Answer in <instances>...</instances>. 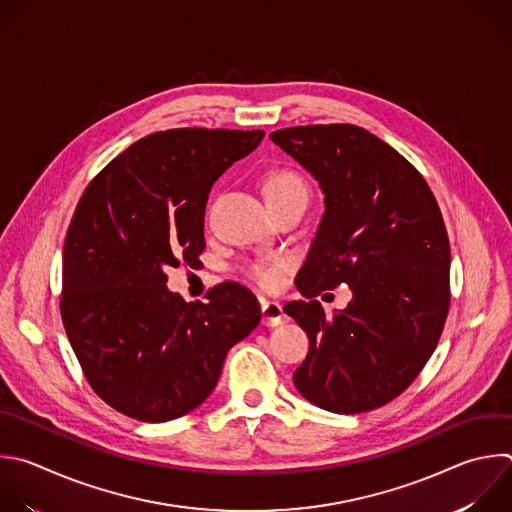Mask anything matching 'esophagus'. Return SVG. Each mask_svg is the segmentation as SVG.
<instances>
[{"label":"esophagus","instance_id":"1","mask_svg":"<svg viewBox=\"0 0 512 512\" xmlns=\"http://www.w3.org/2000/svg\"><path fill=\"white\" fill-rule=\"evenodd\" d=\"M261 315H263V325H267V327H277L285 321L283 307L277 301L261 299Z\"/></svg>","mask_w":512,"mask_h":512}]
</instances>
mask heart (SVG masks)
<instances>
[{
	"instance_id": "heart-1",
	"label": "heart",
	"mask_w": 512,
	"mask_h": 512,
	"mask_svg": "<svg viewBox=\"0 0 512 512\" xmlns=\"http://www.w3.org/2000/svg\"><path fill=\"white\" fill-rule=\"evenodd\" d=\"M297 191H307V187L295 173H289V170H277V173H273L265 183L267 201H273V199L285 197L289 193H297ZM283 269H285L283 259H269V261L257 263L251 269V277L263 289H275L281 281Z\"/></svg>"
}]
</instances>
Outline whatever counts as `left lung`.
I'll return each mask as SVG.
<instances>
[{
    "instance_id": "left-lung-1",
    "label": "left lung",
    "mask_w": 512,
    "mask_h": 512,
    "mask_svg": "<svg viewBox=\"0 0 512 512\" xmlns=\"http://www.w3.org/2000/svg\"><path fill=\"white\" fill-rule=\"evenodd\" d=\"M271 140L317 179L325 213L289 301L309 337L293 374L299 394L335 414L376 410L400 396L438 346L450 305V243L418 170L354 124H309ZM348 282L355 297L327 318L312 299Z\"/></svg>"
}]
</instances>
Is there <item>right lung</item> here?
Instances as JSON below:
<instances>
[{
  "mask_svg": "<svg viewBox=\"0 0 512 512\" xmlns=\"http://www.w3.org/2000/svg\"><path fill=\"white\" fill-rule=\"evenodd\" d=\"M263 130L173 128L148 134L86 187L64 241L62 321L92 390L140 422L189 414L215 390L227 352L261 319L233 281L187 303L166 267L205 249L213 183Z\"/></svg>",
  "mask_w": 512,
  "mask_h": 512,
  "instance_id": "right-lung-1",
  "label": "right lung"
}]
</instances>
